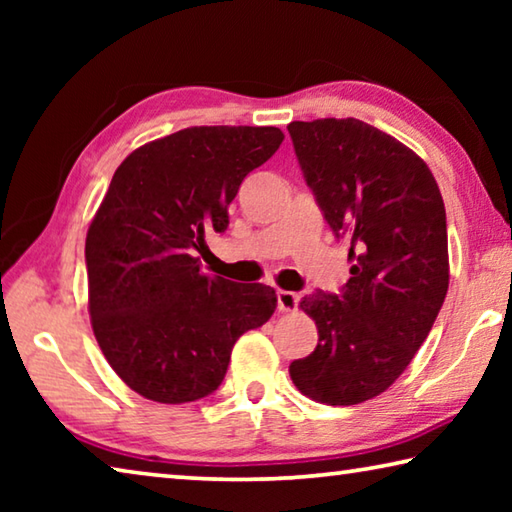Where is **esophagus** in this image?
Listing matches in <instances>:
<instances>
[{"label":"esophagus","instance_id":"esophagus-1","mask_svg":"<svg viewBox=\"0 0 512 512\" xmlns=\"http://www.w3.org/2000/svg\"><path fill=\"white\" fill-rule=\"evenodd\" d=\"M300 296L293 291H277V309L280 311H296Z\"/></svg>","mask_w":512,"mask_h":512}]
</instances>
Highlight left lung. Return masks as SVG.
I'll return each instance as SVG.
<instances>
[{
    "label": "left lung",
    "mask_w": 512,
    "mask_h": 512,
    "mask_svg": "<svg viewBox=\"0 0 512 512\" xmlns=\"http://www.w3.org/2000/svg\"><path fill=\"white\" fill-rule=\"evenodd\" d=\"M300 169L336 237L350 239L341 296L316 291L300 309L318 345L293 361L302 395L352 406L384 393L427 339L449 287L447 219L427 164L359 119L291 121Z\"/></svg>",
    "instance_id": "8db88e82"
}]
</instances>
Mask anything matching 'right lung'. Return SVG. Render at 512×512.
<instances>
[{"instance_id":"1","label":"right lung","mask_w":512,"mask_h":512,"mask_svg":"<svg viewBox=\"0 0 512 512\" xmlns=\"http://www.w3.org/2000/svg\"><path fill=\"white\" fill-rule=\"evenodd\" d=\"M275 126H192L119 164L85 239L88 309L121 381L146 400L214 393L230 352L273 316L266 284L201 273L194 250L228 228L241 180L280 149Z\"/></svg>"}]
</instances>
